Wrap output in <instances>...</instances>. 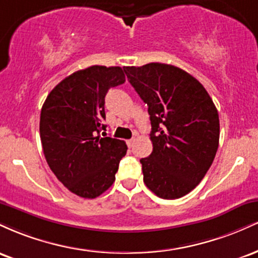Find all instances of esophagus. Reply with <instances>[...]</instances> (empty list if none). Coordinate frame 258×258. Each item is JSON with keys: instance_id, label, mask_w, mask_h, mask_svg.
Masks as SVG:
<instances>
[{"instance_id": "1", "label": "esophagus", "mask_w": 258, "mask_h": 258, "mask_svg": "<svg viewBox=\"0 0 258 258\" xmlns=\"http://www.w3.org/2000/svg\"><path fill=\"white\" fill-rule=\"evenodd\" d=\"M126 143H127V146H128V148H132L133 147V143H135V139H128V141H127L126 142Z\"/></svg>"}]
</instances>
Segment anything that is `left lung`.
I'll return each instance as SVG.
<instances>
[{"mask_svg": "<svg viewBox=\"0 0 258 258\" xmlns=\"http://www.w3.org/2000/svg\"><path fill=\"white\" fill-rule=\"evenodd\" d=\"M123 70L150 115L153 152L141 159L144 183L162 199L184 197L214 162L220 141L217 109L204 86L173 65Z\"/></svg>", "mask_w": 258, "mask_h": 258, "instance_id": "1", "label": "left lung"}]
</instances>
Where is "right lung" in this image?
Instances as JSON below:
<instances>
[{
    "mask_svg": "<svg viewBox=\"0 0 258 258\" xmlns=\"http://www.w3.org/2000/svg\"><path fill=\"white\" fill-rule=\"evenodd\" d=\"M125 82L120 67L93 65L60 81L44 100L40 137L47 164L78 197L94 199L115 180L127 146L106 137L105 96Z\"/></svg>",
    "mask_w": 258,
    "mask_h": 258,
    "instance_id": "right-lung-1",
    "label": "right lung"
}]
</instances>
